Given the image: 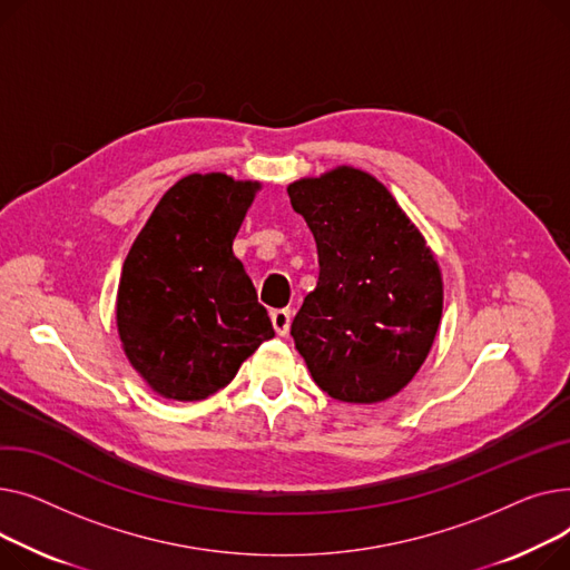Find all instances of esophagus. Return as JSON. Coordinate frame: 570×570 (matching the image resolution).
<instances>
[{
  "mask_svg": "<svg viewBox=\"0 0 570 570\" xmlns=\"http://www.w3.org/2000/svg\"><path fill=\"white\" fill-rule=\"evenodd\" d=\"M272 324H274L278 336H287L289 324H292V311H287V308L274 311V313H272Z\"/></svg>",
  "mask_w": 570,
  "mask_h": 570,
  "instance_id": "34e87169",
  "label": "esophagus"
}]
</instances>
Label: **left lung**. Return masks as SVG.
Returning a JSON list of instances; mask_svg holds the SVG:
<instances>
[{
    "mask_svg": "<svg viewBox=\"0 0 570 570\" xmlns=\"http://www.w3.org/2000/svg\"><path fill=\"white\" fill-rule=\"evenodd\" d=\"M320 257L317 287L292 322L315 384L341 403L403 391L442 320V274L423 234L373 175L341 165L287 186Z\"/></svg>",
    "mask_w": 570,
    "mask_h": 570,
    "instance_id": "1",
    "label": "left lung"
}]
</instances>
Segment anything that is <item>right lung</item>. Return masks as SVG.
<instances>
[{"label":"right lung","mask_w":570,"mask_h":570,"mask_svg":"<svg viewBox=\"0 0 570 570\" xmlns=\"http://www.w3.org/2000/svg\"><path fill=\"white\" fill-rule=\"evenodd\" d=\"M257 181L188 175L167 190L132 242L117 289L130 365L163 397L205 400L274 338L232 242Z\"/></svg>","instance_id":"1"}]
</instances>
